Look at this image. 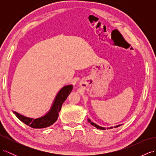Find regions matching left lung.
<instances>
[{"instance_id":"left-lung-1","label":"left lung","mask_w":156,"mask_h":156,"mask_svg":"<svg viewBox=\"0 0 156 156\" xmlns=\"http://www.w3.org/2000/svg\"><path fill=\"white\" fill-rule=\"evenodd\" d=\"M88 121L89 122H90V124H91L92 125L94 126V127H97V129H102V130H105V128H104V127H100V126H98V125H96L95 123H94V122H91L90 119H88ZM121 125H117V126H115V127H119V126H121ZM112 127H110V129H112Z\"/></svg>"}]
</instances>
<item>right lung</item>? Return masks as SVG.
<instances>
[{"instance_id":"obj_1","label":"right lung","mask_w":156,"mask_h":156,"mask_svg":"<svg viewBox=\"0 0 156 156\" xmlns=\"http://www.w3.org/2000/svg\"><path fill=\"white\" fill-rule=\"evenodd\" d=\"M72 88L73 87L72 85H68L64 87L59 90L58 95L56 96L54 102L52 105L50 111L44 117L34 119L25 117L24 116L20 115L16 112H14L16 117L20 121H21L25 124L27 125L32 128L42 129L49 127V126L54 124L57 121L62 106L69 94H70L71 91L72 90Z\"/></svg>"}]
</instances>
